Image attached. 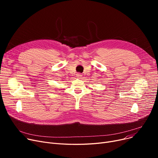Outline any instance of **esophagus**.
I'll use <instances>...</instances> for the list:
<instances>
[{
  "label": "esophagus",
  "instance_id": "esophagus-1",
  "mask_svg": "<svg viewBox=\"0 0 158 158\" xmlns=\"http://www.w3.org/2000/svg\"><path fill=\"white\" fill-rule=\"evenodd\" d=\"M82 75L81 74V73H77V76H76V77L78 78V79H82Z\"/></svg>",
  "mask_w": 158,
  "mask_h": 158
}]
</instances>
